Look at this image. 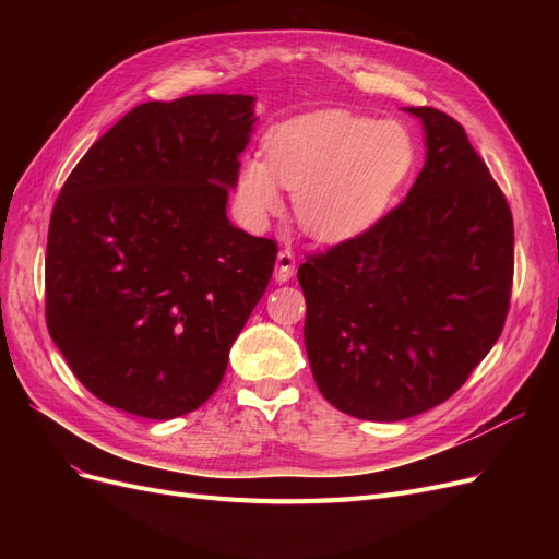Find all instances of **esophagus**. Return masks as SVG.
Wrapping results in <instances>:
<instances>
[{
  "mask_svg": "<svg viewBox=\"0 0 559 559\" xmlns=\"http://www.w3.org/2000/svg\"><path fill=\"white\" fill-rule=\"evenodd\" d=\"M296 273V257L292 249H282L277 253V267H275V280L277 282H289Z\"/></svg>",
  "mask_w": 559,
  "mask_h": 559,
  "instance_id": "esophagus-1",
  "label": "esophagus"
}]
</instances>
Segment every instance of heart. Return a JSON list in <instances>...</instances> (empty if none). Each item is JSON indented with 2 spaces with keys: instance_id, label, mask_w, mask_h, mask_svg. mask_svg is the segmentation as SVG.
I'll return each instance as SVG.
<instances>
[{
  "instance_id": "heart-1",
  "label": "heart",
  "mask_w": 559,
  "mask_h": 559,
  "mask_svg": "<svg viewBox=\"0 0 559 559\" xmlns=\"http://www.w3.org/2000/svg\"><path fill=\"white\" fill-rule=\"evenodd\" d=\"M417 148L399 123H378L341 109L292 118L265 140V160L247 158L238 198L253 226L282 212L280 186L294 195L300 228L321 242H343L386 214Z\"/></svg>"
}]
</instances>
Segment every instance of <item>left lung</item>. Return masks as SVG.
Wrapping results in <instances>:
<instances>
[{"label": "left lung", "instance_id": "8db88e82", "mask_svg": "<svg viewBox=\"0 0 559 559\" xmlns=\"http://www.w3.org/2000/svg\"><path fill=\"white\" fill-rule=\"evenodd\" d=\"M405 111L427 144L408 195L298 267L319 392L373 421L448 401L501 335L513 284V216L485 160L448 114Z\"/></svg>", "mask_w": 559, "mask_h": 559}]
</instances>
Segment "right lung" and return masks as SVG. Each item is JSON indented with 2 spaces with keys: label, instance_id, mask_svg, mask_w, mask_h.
<instances>
[{
  "label": "right lung",
  "instance_id": "obj_1",
  "mask_svg": "<svg viewBox=\"0 0 559 559\" xmlns=\"http://www.w3.org/2000/svg\"><path fill=\"white\" fill-rule=\"evenodd\" d=\"M253 103L212 93L134 107L62 186L46 324L79 382L111 408L146 419L200 408L273 277L277 245L226 216Z\"/></svg>",
  "mask_w": 559,
  "mask_h": 559
}]
</instances>
